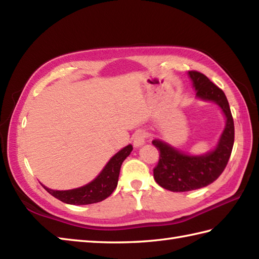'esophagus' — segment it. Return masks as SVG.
<instances>
[{
    "label": "esophagus",
    "instance_id": "1",
    "mask_svg": "<svg viewBox=\"0 0 259 259\" xmlns=\"http://www.w3.org/2000/svg\"><path fill=\"white\" fill-rule=\"evenodd\" d=\"M147 138V133L145 130H138L136 131L134 135V145L135 147H139L145 144V140Z\"/></svg>",
    "mask_w": 259,
    "mask_h": 259
}]
</instances>
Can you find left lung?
Masks as SVG:
<instances>
[{
	"label": "left lung",
	"mask_w": 259,
	"mask_h": 259,
	"mask_svg": "<svg viewBox=\"0 0 259 259\" xmlns=\"http://www.w3.org/2000/svg\"><path fill=\"white\" fill-rule=\"evenodd\" d=\"M190 77L199 98L213 101L224 111L226 128L217 148L204 156H189L160 140L153 145L159 151L158 164L154 168L156 183L171 192H187L209 185L219 177L229 161L235 141V124L224 91L204 74L190 70Z\"/></svg>",
	"instance_id": "8db88e82"
}]
</instances>
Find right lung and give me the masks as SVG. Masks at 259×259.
I'll return each mask as SVG.
<instances>
[{
    "label": "right lung",
    "instance_id": "1",
    "mask_svg": "<svg viewBox=\"0 0 259 259\" xmlns=\"http://www.w3.org/2000/svg\"><path fill=\"white\" fill-rule=\"evenodd\" d=\"M131 151H133L131 145L121 149L118 154H115L109 160V163L105 165L100 175L85 186L68 191H54L44 185L42 186L49 194H52L64 203L74 205L98 203V202L105 200L106 197L113 193L116 185H118L121 165L126 157L130 155Z\"/></svg>",
    "mask_w": 259,
    "mask_h": 259
}]
</instances>
